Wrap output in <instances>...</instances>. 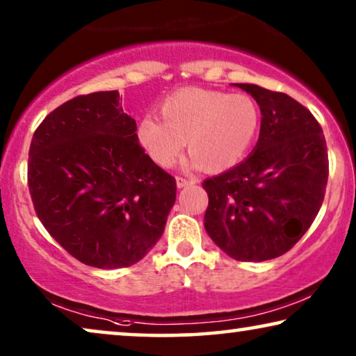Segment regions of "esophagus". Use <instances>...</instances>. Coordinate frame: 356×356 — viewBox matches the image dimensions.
Listing matches in <instances>:
<instances>
[{
	"label": "esophagus",
	"instance_id": "34e87169",
	"mask_svg": "<svg viewBox=\"0 0 356 356\" xmlns=\"http://www.w3.org/2000/svg\"><path fill=\"white\" fill-rule=\"evenodd\" d=\"M196 182L195 179H185V177H176V184H177V188H184V187H188V185H193Z\"/></svg>",
	"mask_w": 356,
	"mask_h": 356
}]
</instances>
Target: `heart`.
Instances as JSON below:
<instances>
[{"label":"heart","instance_id":"b5f03b06","mask_svg":"<svg viewBox=\"0 0 356 356\" xmlns=\"http://www.w3.org/2000/svg\"><path fill=\"white\" fill-rule=\"evenodd\" d=\"M161 121L145 118L137 140L150 160L171 168L187 140L195 166L220 172L241 160L257 134L261 113L246 94L203 88H182L166 95L158 107Z\"/></svg>","mask_w":356,"mask_h":356}]
</instances>
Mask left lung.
Segmentation results:
<instances>
[{"instance_id":"obj_1","label":"left lung","mask_w":356,"mask_h":356,"mask_svg":"<svg viewBox=\"0 0 356 356\" xmlns=\"http://www.w3.org/2000/svg\"><path fill=\"white\" fill-rule=\"evenodd\" d=\"M261 108L251 155L206 179L204 229L227 256L262 262L288 252L310 229L325 200L330 161L315 116L284 92L235 84Z\"/></svg>"}]
</instances>
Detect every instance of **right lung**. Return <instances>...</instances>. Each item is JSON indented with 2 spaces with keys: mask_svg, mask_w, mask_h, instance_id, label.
Segmentation results:
<instances>
[{
  "mask_svg": "<svg viewBox=\"0 0 356 356\" xmlns=\"http://www.w3.org/2000/svg\"><path fill=\"white\" fill-rule=\"evenodd\" d=\"M118 91L62 104L36 127L29 190L49 235L79 262L123 268L160 240L176 179L150 160Z\"/></svg>",
  "mask_w": 356,
  "mask_h": 356,
  "instance_id": "1",
  "label": "right lung"
}]
</instances>
